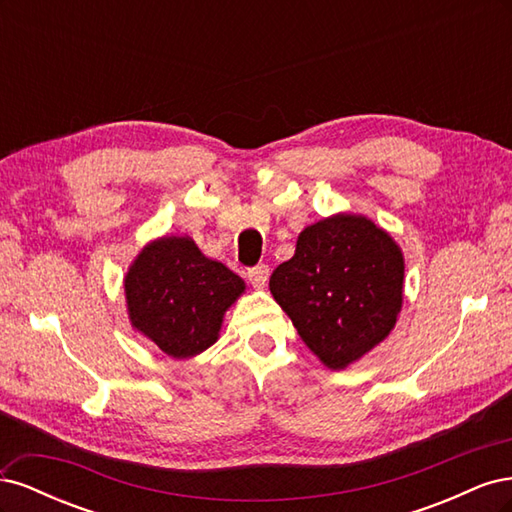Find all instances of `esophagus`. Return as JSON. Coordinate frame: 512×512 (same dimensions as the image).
Here are the masks:
<instances>
[{"mask_svg":"<svg viewBox=\"0 0 512 512\" xmlns=\"http://www.w3.org/2000/svg\"><path fill=\"white\" fill-rule=\"evenodd\" d=\"M247 280L254 288H265L269 282V267L267 265H256L247 271Z\"/></svg>","mask_w":512,"mask_h":512,"instance_id":"1","label":"esophagus"}]
</instances>
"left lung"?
I'll return each mask as SVG.
<instances>
[{"label": "left lung", "mask_w": 512, "mask_h": 512, "mask_svg": "<svg viewBox=\"0 0 512 512\" xmlns=\"http://www.w3.org/2000/svg\"><path fill=\"white\" fill-rule=\"evenodd\" d=\"M269 288L305 346L329 369H346L393 331L404 254L365 215L337 213L301 232Z\"/></svg>", "instance_id": "1"}]
</instances>
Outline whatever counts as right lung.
<instances>
[{
  "label": "right lung",
  "instance_id": "right-lung-1",
  "mask_svg": "<svg viewBox=\"0 0 512 512\" xmlns=\"http://www.w3.org/2000/svg\"><path fill=\"white\" fill-rule=\"evenodd\" d=\"M245 282L207 258L190 237L147 243L126 273L132 327L173 359H190L218 342L226 309Z\"/></svg>",
  "mask_w": 512,
  "mask_h": 512
}]
</instances>
